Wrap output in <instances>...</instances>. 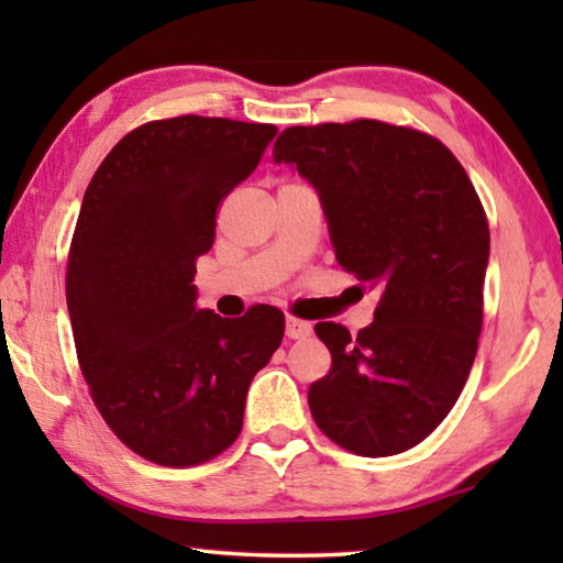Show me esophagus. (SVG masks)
I'll list each match as a JSON object with an SVG mask.
<instances>
[{"instance_id":"34e87169","label":"esophagus","mask_w":563,"mask_h":563,"mask_svg":"<svg viewBox=\"0 0 563 563\" xmlns=\"http://www.w3.org/2000/svg\"><path fill=\"white\" fill-rule=\"evenodd\" d=\"M312 332L310 322L305 320H298V318H288L285 320V335H288L290 340H300V338H308Z\"/></svg>"}]
</instances>
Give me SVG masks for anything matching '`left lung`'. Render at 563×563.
Instances as JSON below:
<instances>
[{
  "label": "left lung",
  "mask_w": 563,
  "mask_h": 563,
  "mask_svg": "<svg viewBox=\"0 0 563 563\" xmlns=\"http://www.w3.org/2000/svg\"><path fill=\"white\" fill-rule=\"evenodd\" d=\"M273 161L316 188L338 263L379 292L357 338L316 325L332 367L308 389L312 419L362 456L412 450L450 415L476 355L489 263L479 196L444 144L383 121L285 129Z\"/></svg>",
  "instance_id": "obj_1"
}]
</instances>
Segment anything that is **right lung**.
<instances>
[{"label": "right lung", "mask_w": 563, "mask_h": 563, "mask_svg": "<svg viewBox=\"0 0 563 563\" xmlns=\"http://www.w3.org/2000/svg\"><path fill=\"white\" fill-rule=\"evenodd\" d=\"M271 123L178 117L123 136L84 194L66 268L81 375L119 440L164 466L213 460L243 427L245 395L285 318L198 308L196 258L218 203L253 174Z\"/></svg>", "instance_id": "1"}]
</instances>
